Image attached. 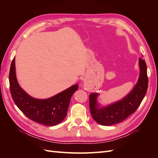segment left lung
Returning <instances> with one entry per match:
<instances>
[{
	"instance_id": "left-lung-1",
	"label": "left lung",
	"mask_w": 158,
	"mask_h": 158,
	"mask_svg": "<svg viewBox=\"0 0 158 158\" xmlns=\"http://www.w3.org/2000/svg\"><path fill=\"white\" fill-rule=\"evenodd\" d=\"M140 74L138 82L125 98L107 106L99 107L98 93L89 94L90 113L95 122L103 126H110L125 120L134 113L144 99L147 92L148 78L147 66L142 58L139 59Z\"/></svg>"
}]
</instances>
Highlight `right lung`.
<instances>
[{"label":"right lung","mask_w":158,"mask_h":158,"mask_svg":"<svg viewBox=\"0 0 158 158\" xmlns=\"http://www.w3.org/2000/svg\"><path fill=\"white\" fill-rule=\"evenodd\" d=\"M9 82L12 98L17 107L31 120L45 126H55L64 120L72 95L78 88V84H75L49 98L40 99L33 98L18 84L15 58L11 63Z\"/></svg>","instance_id":"right-lung-1"}]
</instances>
